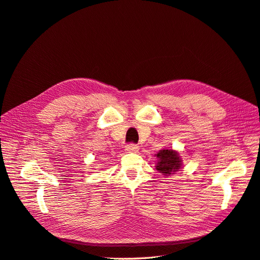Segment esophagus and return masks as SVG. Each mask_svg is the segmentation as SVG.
Returning <instances> with one entry per match:
<instances>
[{
  "mask_svg": "<svg viewBox=\"0 0 260 260\" xmlns=\"http://www.w3.org/2000/svg\"><path fill=\"white\" fill-rule=\"evenodd\" d=\"M126 151L130 152V153H135V152L139 151V146H136L135 144H128L126 146Z\"/></svg>",
  "mask_w": 260,
  "mask_h": 260,
  "instance_id": "obj_1",
  "label": "esophagus"
}]
</instances>
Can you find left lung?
<instances>
[{"label": "left lung", "instance_id": "1", "mask_svg": "<svg viewBox=\"0 0 260 260\" xmlns=\"http://www.w3.org/2000/svg\"><path fill=\"white\" fill-rule=\"evenodd\" d=\"M156 157L158 158L156 170L166 176L178 171L181 166V159L178 153L173 150H160Z\"/></svg>", "mask_w": 260, "mask_h": 260}]
</instances>
